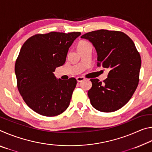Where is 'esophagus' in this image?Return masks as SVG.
<instances>
[{
    "label": "esophagus",
    "instance_id": "obj_1",
    "mask_svg": "<svg viewBox=\"0 0 152 152\" xmlns=\"http://www.w3.org/2000/svg\"><path fill=\"white\" fill-rule=\"evenodd\" d=\"M84 80V77H82V76H78V77H77V78H76V80L78 81V82L83 81Z\"/></svg>",
    "mask_w": 152,
    "mask_h": 152
}]
</instances>
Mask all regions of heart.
Wrapping results in <instances>:
<instances>
[{"mask_svg": "<svg viewBox=\"0 0 152 152\" xmlns=\"http://www.w3.org/2000/svg\"><path fill=\"white\" fill-rule=\"evenodd\" d=\"M88 45H91V44H90L88 42H86V41H80V42L78 44V49L84 48V47H85V46Z\"/></svg>", "mask_w": 152, "mask_h": 152, "instance_id": "obj_1", "label": "heart"}]
</instances>
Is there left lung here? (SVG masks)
<instances>
[{"label": "left lung", "mask_w": 152, "mask_h": 152, "mask_svg": "<svg viewBox=\"0 0 152 152\" xmlns=\"http://www.w3.org/2000/svg\"><path fill=\"white\" fill-rule=\"evenodd\" d=\"M97 53V66L109 69L106 80L91 79L88 96L92 106L101 112L119 110L131 99L140 80L141 60L132 39L125 33L101 29L82 35Z\"/></svg>", "instance_id": "8db88e82"}]
</instances>
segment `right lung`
I'll return each mask as SVG.
<instances>
[{
	"label": "right lung",
	"instance_id": "obj_1",
	"mask_svg": "<svg viewBox=\"0 0 152 152\" xmlns=\"http://www.w3.org/2000/svg\"><path fill=\"white\" fill-rule=\"evenodd\" d=\"M80 32L37 34L23 45L15 72L17 88L25 103L43 116L53 117L68 107L77 81L57 79L53 72L66 61L67 53Z\"/></svg>",
	"mask_w": 152,
	"mask_h": 152
}]
</instances>
